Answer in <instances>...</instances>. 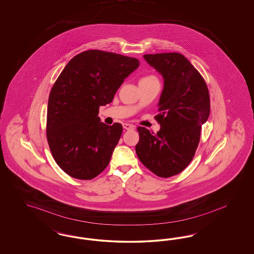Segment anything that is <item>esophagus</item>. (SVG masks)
<instances>
[{
  "label": "esophagus",
  "instance_id": "1",
  "mask_svg": "<svg viewBox=\"0 0 254 254\" xmlns=\"http://www.w3.org/2000/svg\"><path fill=\"white\" fill-rule=\"evenodd\" d=\"M123 127L127 130H131V129H134V126L131 125V124L124 123Z\"/></svg>",
  "mask_w": 254,
  "mask_h": 254
}]
</instances>
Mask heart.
Here are the masks:
<instances>
[{
  "label": "heart",
  "instance_id": "b5f03b06",
  "mask_svg": "<svg viewBox=\"0 0 254 254\" xmlns=\"http://www.w3.org/2000/svg\"><path fill=\"white\" fill-rule=\"evenodd\" d=\"M140 81H157V79H156V77L154 76V75H148V76L141 78Z\"/></svg>",
  "mask_w": 254,
  "mask_h": 254
}]
</instances>
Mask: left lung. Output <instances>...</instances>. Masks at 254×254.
Returning a JSON list of instances; mask_svg holds the SVG:
<instances>
[{
    "label": "left lung",
    "instance_id": "1",
    "mask_svg": "<svg viewBox=\"0 0 254 254\" xmlns=\"http://www.w3.org/2000/svg\"><path fill=\"white\" fill-rule=\"evenodd\" d=\"M164 78L158 103L160 124L156 134L138 127L136 153L139 161L155 175H177L190 164L207 122L210 102L208 86L199 71L184 55L160 53L143 56Z\"/></svg>",
    "mask_w": 254,
    "mask_h": 254
}]
</instances>
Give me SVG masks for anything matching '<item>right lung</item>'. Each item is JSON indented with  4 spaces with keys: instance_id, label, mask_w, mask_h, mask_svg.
Returning <instances> with one entry per match:
<instances>
[{
    "instance_id": "obj_1",
    "label": "right lung",
    "mask_w": 254,
    "mask_h": 254,
    "mask_svg": "<svg viewBox=\"0 0 254 254\" xmlns=\"http://www.w3.org/2000/svg\"><path fill=\"white\" fill-rule=\"evenodd\" d=\"M138 65L135 58L87 50L58 77L48 99L46 138L55 161L70 177L91 180L106 169L123 127L101 123L99 109L112 102Z\"/></svg>"
}]
</instances>
